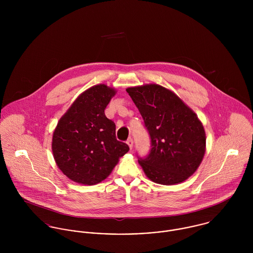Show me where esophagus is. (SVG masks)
<instances>
[{"label":"esophagus","instance_id":"34e87169","mask_svg":"<svg viewBox=\"0 0 253 253\" xmlns=\"http://www.w3.org/2000/svg\"><path fill=\"white\" fill-rule=\"evenodd\" d=\"M126 144L128 145V147H129V149L131 150L132 149V147H133V140L131 139V138H129V139H127V141H126Z\"/></svg>","mask_w":253,"mask_h":253}]
</instances>
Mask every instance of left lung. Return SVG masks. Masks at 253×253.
<instances>
[{"label": "left lung", "instance_id": "1", "mask_svg": "<svg viewBox=\"0 0 253 253\" xmlns=\"http://www.w3.org/2000/svg\"><path fill=\"white\" fill-rule=\"evenodd\" d=\"M151 138L147 158L138 160L150 180L175 185L188 179L206 153V131L196 113L171 90L149 84L126 88Z\"/></svg>", "mask_w": 253, "mask_h": 253}]
</instances>
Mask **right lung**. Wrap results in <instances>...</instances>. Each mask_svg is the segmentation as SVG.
Instances as JSON below:
<instances>
[{
    "mask_svg": "<svg viewBox=\"0 0 253 253\" xmlns=\"http://www.w3.org/2000/svg\"><path fill=\"white\" fill-rule=\"evenodd\" d=\"M116 92L104 84L87 88L57 123L51 150L58 169L70 180L95 185L128 152L127 145L117 140L116 125L104 113Z\"/></svg>",
    "mask_w": 253,
    "mask_h": 253,
    "instance_id": "1",
    "label": "right lung"
}]
</instances>
